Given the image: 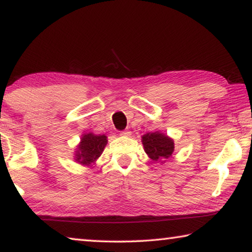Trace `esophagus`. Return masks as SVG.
Returning <instances> with one entry per match:
<instances>
[{"instance_id": "34e87169", "label": "esophagus", "mask_w": 252, "mask_h": 252, "mask_svg": "<svg viewBox=\"0 0 252 252\" xmlns=\"http://www.w3.org/2000/svg\"><path fill=\"white\" fill-rule=\"evenodd\" d=\"M130 134H131V132L129 130H125V131L120 132V135H123V136H129Z\"/></svg>"}]
</instances>
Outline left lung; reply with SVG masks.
Returning a JSON list of instances; mask_svg holds the SVG:
<instances>
[{
    "label": "left lung",
    "mask_w": 252,
    "mask_h": 252,
    "mask_svg": "<svg viewBox=\"0 0 252 252\" xmlns=\"http://www.w3.org/2000/svg\"><path fill=\"white\" fill-rule=\"evenodd\" d=\"M142 143L144 151L153 161H159L168 159L171 157L174 150V143L170 138L163 133L153 132L147 133L142 136Z\"/></svg>",
    "instance_id": "8db88e82"
}]
</instances>
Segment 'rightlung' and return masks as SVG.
Returning <instances> with one entry per match:
<instances>
[{"label":"right lung","mask_w":252,"mask_h":252,"mask_svg":"<svg viewBox=\"0 0 252 252\" xmlns=\"http://www.w3.org/2000/svg\"><path fill=\"white\" fill-rule=\"evenodd\" d=\"M106 142L108 140L105 135H95L93 133L84 134L76 151L75 160L83 165L93 164L101 156Z\"/></svg>","instance_id":"1"}]
</instances>
